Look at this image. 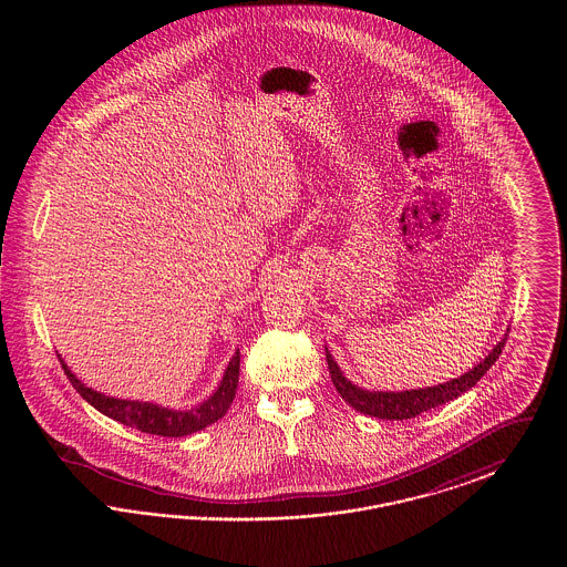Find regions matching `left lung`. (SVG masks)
<instances>
[{
  "mask_svg": "<svg viewBox=\"0 0 567 567\" xmlns=\"http://www.w3.org/2000/svg\"><path fill=\"white\" fill-rule=\"evenodd\" d=\"M506 331H511V329H506ZM506 338H508V333H504V338L488 351L485 359L478 361L465 374L453 378V380H446V382H440V384H433V386H423V389L419 386V389H405V391L363 389V386L354 384L351 378H347L327 347H324V354H327V365H329V374L333 380V386L338 389L342 400H347V404H351L357 412H363V414H370V416H377V419L404 421V419H412L421 412H427L435 405L457 400L458 395L470 391L481 378L485 377L486 370L499 359L502 349L506 344Z\"/></svg>",
  "mask_w": 567,
  "mask_h": 567,
  "instance_id": "8db88e82",
  "label": "left lung"
}]
</instances>
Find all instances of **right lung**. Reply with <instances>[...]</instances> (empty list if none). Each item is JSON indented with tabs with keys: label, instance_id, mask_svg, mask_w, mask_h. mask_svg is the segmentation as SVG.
<instances>
[{
	"label": "right lung",
	"instance_id": "right-lung-1",
	"mask_svg": "<svg viewBox=\"0 0 567 567\" xmlns=\"http://www.w3.org/2000/svg\"><path fill=\"white\" fill-rule=\"evenodd\" d=\"M59 361H61L65 377L70 378L72 386L81 393L82 400H86L95 410H100L109 419H114L127 427L153 433V435H163V437H183V435L206 430L208 425L223 419L236 398L238 377H240V351H236L229 359L215 393L208 400H204L202 404H197L190 410H174V408H165V405L153 404V402L121 400V398L106 395L102 391H95V389L86 386L81 378L68 368V363L61 359V354H59Z\"/></svg>",
	"mask_w": 567,
	"mask_h": 567
}]
</instances>
